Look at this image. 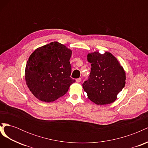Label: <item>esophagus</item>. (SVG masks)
<instances>
[{"mask_svg":"<svg viewBox=\"0 0 148 148\" xmlns=\"http://www.w3.org/2000/svg\"><path fill=\"white\" fill-rule=\"evenodd\" d=\"M81 80H82V79L81 78H77V79H76V82H77V83H79L80 82H81Z\"/></svg>","mask_w":148,"mask_h":148,"instance_id":"obj_1","label":"esophagus"}]
</instances>
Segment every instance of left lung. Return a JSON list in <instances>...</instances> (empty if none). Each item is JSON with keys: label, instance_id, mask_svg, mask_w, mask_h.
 <instances>
[{"label": "left lung", "instance_id": "8db88e82", "mask_svg": "<svg viewBox=\"0 0 148 148\" xmlns=\"http://www.w3.org/2000/svg\"><path fill=\"white\" fill-rule=\"evenodd\" d=\"M87 60L91 64L88 80L83 84L88 99L97 105L109 104L117 99L125 86L126 74L113 54L97 51L89 53Z\"/></svg>", "mask_w": 148, "mask_h": 148}]
</instances>
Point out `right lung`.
I'll list each match as a JSON object with an SVG mask.
<instances>
[{
	"label": "right lung",
	"mask_w": 148,
	"mask_h": 148,
	"mask_svg": "<svg viewBox=\"0 0 148 148\" xmlns=\"http://www.w3.org/2000/svg\"><path fill=\"white\" fill-rule=\"evenodd\" d=\"M72 51L57 41L37 48L26 63L28 88L39 101H55L68 91L75 80L70 78Z\"/></svg>",
	"instance_id": "1"
}]
</instances>
